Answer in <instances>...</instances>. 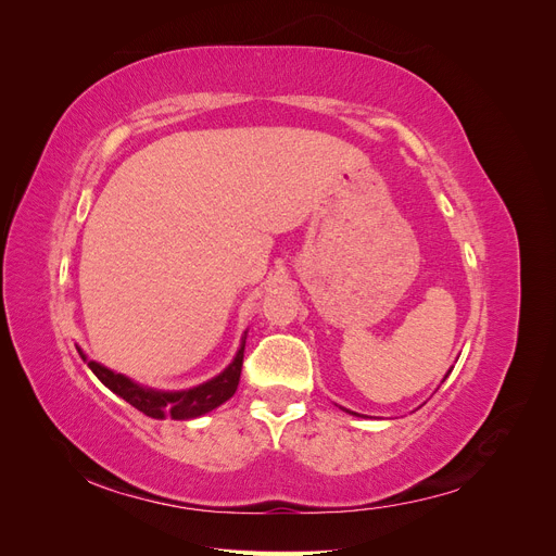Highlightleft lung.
I'll return each mask as SVG.
<instances>
[{
  "label": "left lung",
  "instance_id": "1",
  "mask_svg": "<svg viewBox=\"0 0 556 556\" xmlns=\"http://www.w3.org/2000/svg\"><path fill=\"white\" fill-rule=\"evenodd\" d=\"M447 378V376H445ZM345 413H350V415H357V413H352V410H345Z\"/></svg>",
  "mask_w": 556,
  "mask_h": 556
}]
</instances>
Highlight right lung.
Wrapping results in <instances>:
<instances>
[{
	"label": "right lung",
	"mask_w": 556,
	"mask_h": 556,
	"mask_svg": "<svg viewBox=\"0 0 556 556\" xmlns=\"http://www.w3.org/2000/svg\"><path fill=\"white\" fill-rule=\"evenodd\" d=\"M248 333V331H245ZM78 355L83 357V362L88 364L90 371L102 380L113 394H117L121 399H125L127 403H131L134 408L141 410L148 417L155 419H194L211 413L213 408L223 406L227 399L233 396L239 387V378H241V366H243V350H245V336L241 339V348L237 352V357L231 359V364L225 368L223 374H217L215 378L201 382L197 387H190V390H155V387H146L134 382L131 378L115 374L111 368H106L104 364L88 359L86 352H83L78 345Z\"/></svg>",
	"instance_id": "obj_1"
}]
</instances>
